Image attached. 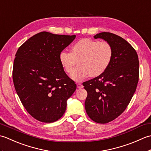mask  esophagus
Returning a JSON list of instances; mask_svg holds the SVG:
<instances>
[{"mask_svg":"<svg viewBox=\"0 0 151 151\" xmlns=\"http://www.w3.org/2000/svg\"><path fill=\"white\" fill-rule=\"evenodd\" d=\"M77 88H78V89H81V88H83V86H82V84H81V83H78L77 84Z\"/></svg>","mask_w":151,"mask_h":151,"instance_id":"1","label":"esophagus"}]
</instances>
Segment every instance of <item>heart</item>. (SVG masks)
Masks as SVG:
<instances>
[{
  "label": "heart",
  "mask_w": 151,
  "mask_h": 151,
  "mask_svg": "<svg viewBox=\"0 0 151 151\" xmlns=\"http://www.w3.org/2000/svg\"><path fill=\"white\" fill-rule=\"evenodd\" d=\"M114 50L107 41H99L88 38L80 40L73 45L70 52L63 50L59 56L60 62L65 71L72 73L78 61L79 65L70 77L76 82L90 75L95 77L104 73L110 66Z\"/></svg>",
  "instance_id": "heart-1"
}]
</instances>
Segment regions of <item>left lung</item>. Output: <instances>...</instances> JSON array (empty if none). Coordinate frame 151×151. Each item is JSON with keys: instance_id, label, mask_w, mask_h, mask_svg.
Returning <instances> with one entry per match:
<instances>
[{"instance_id": "1", "label": "left lung", "mask_w": 151, "mask_h": 151, "mask_svg": "<svg viewBox=\"0 0 151 151\" xmlns=\"http://www.w3.org/2000/svg\"><path fill=\"white\" fill-rule=\"evenodd\" d=\"M95 39L111 45L113 58L106 71L83 83L88 92L86 113L98 123H107L123 113L132 99L139 80V60L136 51L121 37L101 32Z\"/></svg>"}]
</instances>
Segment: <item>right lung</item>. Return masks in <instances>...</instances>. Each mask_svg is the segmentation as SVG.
Masks as SVG:
<instances>
[{
    "instance_id": "1",
    "label": "right lung",
    "mask_w": 151,
    "mask_h": 151,
    "mask_svg": "<svg viewBox=\"0 0 151 151\" xmlns=\"http://www.w3.org/2000/svg\"><path fill=\"white\" fill-rule=\"evenodd\" d=\"M75 37L41 32L25 41L15 54V89L27 111L38 121L58 120L76 90V84L66 75L59 59L60 52Z\"/></svg>"
}]
</instances>
